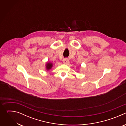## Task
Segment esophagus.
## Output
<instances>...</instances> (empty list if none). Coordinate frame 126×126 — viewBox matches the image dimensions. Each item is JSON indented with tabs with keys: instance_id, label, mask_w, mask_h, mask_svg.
<instances>
[{
	"instance_id": "34e87169",
	"label": "esophagus",
	"mask_w": 126,
	"mask_h": 126,
	"mask_svg": "<svg viewBox=\"0 0 126 126\" xmlns=\"http://www.w3.org/2000/svg\"><path fill=\"white\" fill-rule=\"evenodd\" d=\"M69 61V59L68 58H64L63 60V63L64 64H67Z\"/></svg>"
}]
</instances>
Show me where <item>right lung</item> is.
Listing matches in <instances>:
<instances>
[{
	"label": "right lung",
	"mask_w": 126,
	"mask_h": 126,
	"mask_svg": "<svg viewBox=\"0 0 126 126\" xmlns=\"http://www.w3.org/2000/svg\"><path fill=\"white\" fill-rule=\"evenodd\" d=\"M52 66H53L52 63H51L50 62H47L46 63V69L47 70H50L52 68Z\"/></svg>",
	"instance_id": "obj_1"
}]
</instances>
